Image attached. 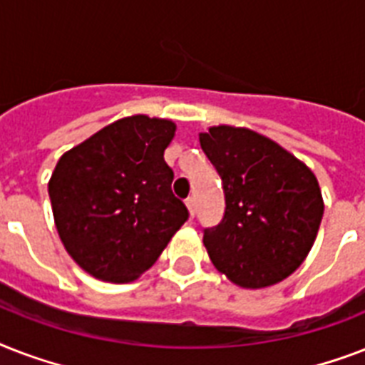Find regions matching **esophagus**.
Here are the masks:
<instances>
[{
  "mask_svg": "<svg viewBox=\"0 0 365 365\" xmlns=\"http://www.w3.org/2000/svg\"><path fill=\"white\" fill-rule=\"evenodd\" d=\"M185 206H187L189 214H191V217H193L195 216V199L193 197H189V199L185 200Z\"/></svg>",
  "mask_w": 365,
  "mask_h": 365,
  "instance_id": "34e87169",
  "label": "esophagus"
}]
</instances>
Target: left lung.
I'll list each match as a JSON object with an SVG mask.
<instances>
[{"mask_svg": "<svg viewBox=\"0 0 365 365\" xmlns=\"http://www.w3.org/2000/svg\"><path fill=\"white\" fill-rule=\"evenodd\" d=\"M222 178L225 212L205 229L217 271L240 288H265L289 277L311 252L324 200L314 174L277 142L248 128L220 125L199 134Z\"/></svg>", "mask_w": 365, "mask_h": 365, "instance_id": "1", "label": "left lung"}]
</instances>
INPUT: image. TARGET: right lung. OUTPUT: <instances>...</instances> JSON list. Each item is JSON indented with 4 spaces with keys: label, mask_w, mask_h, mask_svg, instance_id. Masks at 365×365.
Listing matches in <instances>:
<instances>
[{
    "label": "right lung",
    "mask_w": 365,
    "mask_h": 365,
    "mask_svg": "<svg viewBox=\"0 0 365 365\" xmlns=\"http://www.w3.org/2000/svg\"><path fill=\"white\" fill-rule=\"evenodd\" d=\"M174 132L166 119L125 117L56 163L48 182L54 223L88 274L117 284L136 280L187 222L165 163Z\"/></svg>",
    "instance_id": "1"
}]
</instances>
